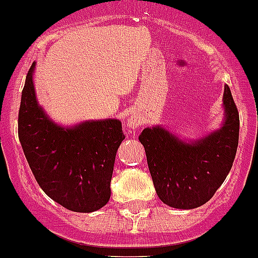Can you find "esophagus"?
Wrapping results in <instances>:
<instances>
[{
	"mask_svg": "<svg viewBox=\"0 0 258 258\" xmlns=\"http://www.w3.org/2000/svg\"><path fill=\"white\" fill-rule=\"evenodd\" d=\"M141 124H142V121H141V118L137 117V116H131L126 121V126L129 127V129H137Z\"/></svg>",
	"mask_w": 258,
	"mask_h": 258,
	"instance_id": "obj_1",
	"label": "esophagus"
}]
</instances>
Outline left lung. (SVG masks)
Here are the masks:
<instances>
[{
    "label": "left lung",
    "instance_id": "8db88e82",
    "mask_svg": "<svg viewBox=\"0 0 258 258\" xmlns=\"http://www.w3.org/2000/svg\"><path fill=\"white\" fill-rule=\"evenodd\" d=\"M225 121L195 142H183L161 126L140 136L157 197L166 206L194 209L206 204L226 179L239 142V112L225 85Z\"/></svg>",
    "mask_w": 258,
    "mask_h": 258
}]
</instances>
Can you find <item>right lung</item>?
<instances>
[{
    "label": "right lung",
    "mask_w": 258,
    "mask_h": 258,
    "mask_svg": "<svg viewBox=\"0 0 258 258\" xmlns=\"http://www.w3.org/2000/svg\"><path fill=\"white\" fill-rule=\"evenodd\" d=\"M32 63L22 92L18 134L32 173L47 197L80 213L98 211L111 197L121 121L104 118L72 127L55 124L38 106Z\"/></svg>",
    "instance_id": "obj_1"
}]
</instances>
